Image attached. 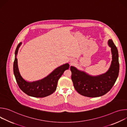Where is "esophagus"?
Returning <instances> with one entry per match:
<instances>
[{"instance_id":"obj_1","label":"esophagus","mask_w":127,"mask_h":127,"mask_svg":"<svg viewBox=\"0 0 127 127\" xmlns=\"http://www.w3.org/2000/svg\"><path fill=\"white\" fill-rule=\"evenodd\" d=\"M73 64H74V61H71V62H70V64H71V65H72Z\"/></svg>"}]
</instances>
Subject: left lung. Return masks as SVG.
<instances>
[{"mask_svg": "<svg viewBox=\"0 0 127 127\" xmlns=\"http://www.w3.org/2000/svg\"><path fill=\"white\" fill-rule=\"evenodd\" d=\"M108 44L111 48L113 60L110 69L105 73L92 76L73 66L70 67L74 87L81 95L89 97L101 96L109 92L115 84L119 73V54L112 40L108 41Z\"/></svg>", "mask_w": 127, "mask_h": 127, "instance_id": "8db88e82", "label": "left lung"}]
</instances>
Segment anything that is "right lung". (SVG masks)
Returning <instances> with one entry per match:
<instances>
[{
  "label": "right lung",
  "mask_w": 127,
  "mask_h": 127,
  "mask_svg": "<svg viewBox=\"0 0 127 127\" xmlns=\"http://www.w3.org/2000/svg\"><path fill=\"white\" fill-rule=\"evenodd\" d=\"M21 44L22 43H20L16 48L13 63V73L18 85L23 92L31 96L41 98L50 95L56 90L58 80L64 72L69 69V65L67 63L58 67L48 76L41 80L27 82L21 76L17 65L16 56Z\"/></svg>",
  "instance_id": "1"
}]
</instances>
